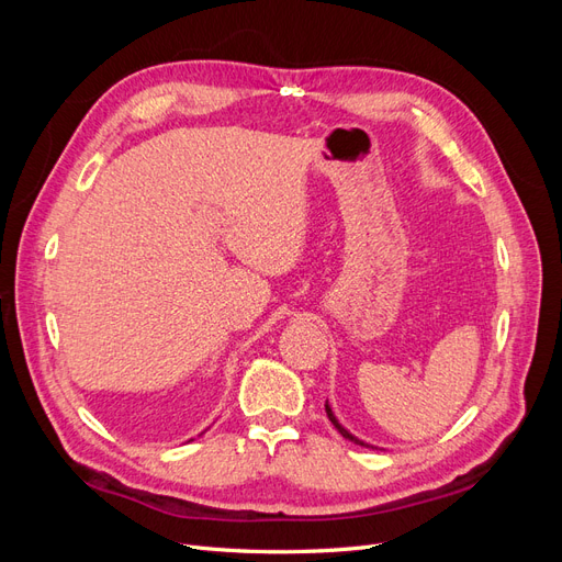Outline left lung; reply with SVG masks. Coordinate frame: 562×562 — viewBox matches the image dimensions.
<instances>
[{"mask_svg": "<svg viewBox=\"0 0 562 562\" xmlns=\"http://www.w3.org/2000/svg\"><path fill=\"white\" fill-rule=\"evenodd\" d=\"M326 413H328V419L335 424V429H337L339 434H342L347 440H351V443H356V446H366V448H370L368 443H363V440H359V438H356V436H351V434H349V431L342 427V424L337 422V417L333 415V411H330V405H328V403H326Z\"/></svg>", "mask_w": 562, "mask_h": 562, "instance_id": "obj_1", "label": "left lung"}]
</instances>
